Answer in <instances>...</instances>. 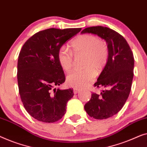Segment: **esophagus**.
<instances>
[{
	"instance_id": "1",
	"label": "esophagus",
	"mask_w": 147,
	"mask_h": 147,
	"mask_svg": "<svg viewBox=\"0 0 147 147\" xmlns=\"http://www.w3.org/2000/svg\"><path fill=\"white\" fill-rule=\"evenodd\" d=\"M78 91H79V89H78V88H73V92H74V94H77L78 92Z\"/></svg>"
}]
</instances>
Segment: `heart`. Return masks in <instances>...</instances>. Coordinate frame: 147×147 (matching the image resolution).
I'll list each match as a JSON object with an SVG mask.
<instances>
[{"label": "heart", "mask_w": 147, "mask_h": 147, "mask_svg": "<svg viewBox=\"0 0 147 147\" xmlns=\"http://www.w3.org/2000/svg\"><path fill=\"white\" fill-rule=\"evenodd\" d=\"M70 47L71 51L64 46L59 49L58 61L62 69L69 73L73 67V55H84V69L69 74L67 80L71 86L84 87L93 79L95 72L100 73L106 66L109 57L108 45L105 40L94 35L81 34L71 41Z\"/></svg>", "instance_id": "1"}]
</instances>
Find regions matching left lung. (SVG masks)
<instances>
[{
  "instance_id": "left-lung-1",
  "label": "left lung",
  "mask_w": 147,
  "mask_h": 147,
  "mask_svg": "<svg viewBox=\"0 0 147 147\" xmlns=\"http://www.w3.org/2000/svg\"><path fill=\"white\" fill-rule=\"evenodd\" d=\"M81 33L98 35L108 44V62L94 84V86L105 90L100 94L92 92L84 105L90 117L99 120L108 119L121 110L129 97L133 78V54L125 38L108 27H88Z\"/></svg>"
}]
</instances>
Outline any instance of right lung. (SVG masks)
Instances as JSON below:
<instances>
[{
    "mask_svg": "<svg viewBox=\"0 0 147 147\" xmlns=\"http://www.w3.org/2000/svg\"><path fill=\"white\" fill-rule=\"evenodd\" d=\"M81 28L41 30L28 39L20 51L17 64L19 94L24 109L37 121L55 123L66 113L73 88H54L65 81L57 59L59 49Z\"/></svg>",
    "mask_w": 147,
    "mask_h": 147,
    "instance_id": "right-lung-1",
    "label": "right lung"
}]
</instances>
